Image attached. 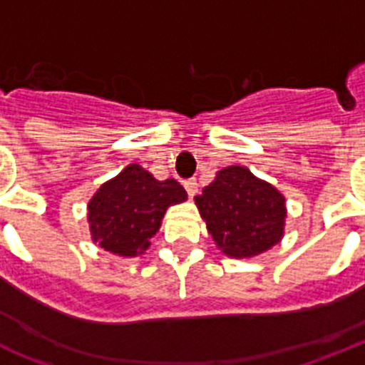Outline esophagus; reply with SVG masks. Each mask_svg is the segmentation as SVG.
<instances>
[{
  "mask_svg": "<svg viewBox=\"0 0 365 365\" xmlns=\"http://www.w3.org/2000/svg\"><path fill=\"white\" fill-rule=\"evenodd\" d=\"M183 187H185L187 195H189L190 198H192V196H195L196 192H198V182H196V178L185 180V182H183Z\"/></svg>",
  "mask_w": 365,
  "mask_h": 365,
  "instance_id": "obj_1",
  "label": "esophagus"
}]
</instances>
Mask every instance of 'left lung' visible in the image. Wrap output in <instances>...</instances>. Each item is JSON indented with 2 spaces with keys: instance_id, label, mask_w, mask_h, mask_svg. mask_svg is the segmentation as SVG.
<instances>
[{
  "instance_id": "left-lung-1",
  "label": "left lung",
  "mask_w": 365,
  "mask_h": 365,
  "mask_svg": "<svg viewBox=\"0 0 365 365\" xmlns=\"http://www.w3.org/2000/svg\"><path fill=\"white\" fill-rule=\"evenodd\" d=\"M195 200L207 231L227 256H255L284 235L285 198L245 167L222 169Z\"/></svg>"
}]
</instances>
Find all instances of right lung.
I'll list each match as a JSON object with an SVG mask.
<instances>
[{"label": "right lung", "mask_w": 365, "mask_h": 365, "mask_svg": "<svg viewBox=\"0 0 365 365\" xmlns=\"http://www.w3.org/2000/svg\"><path fill=\"white\" fill-rule=\"evenodd\" d=\"M187 200L176 180L158 182L143 167H125L88 202L93 240L120 256L142 255L160 229L167 207Z\"/></svg>", "instance_id": "add662e5"}]
</instances>
